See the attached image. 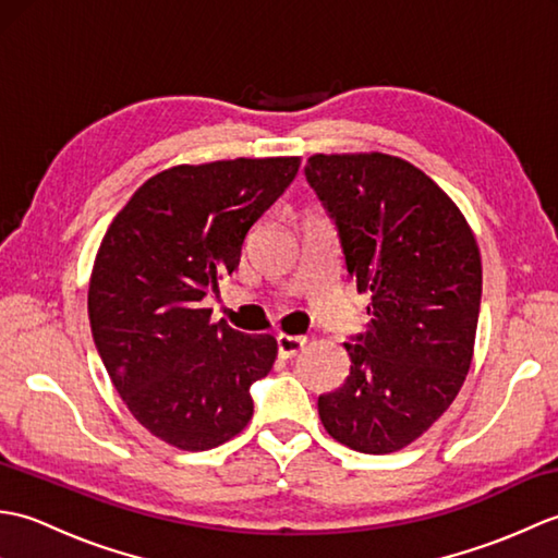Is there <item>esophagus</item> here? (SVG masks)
Listing matches in <instances>:
<instances>
[{
  "instance_id": "esophagus-1",
  "label": "esophagus",
  "mask_w": 558,
  "mask_h": 558,
  "mask_svg": "<svg viewBox=\"0 0 558 558\" xmlns=\"http://www.w3.org/2000/svg\"><path fill=\"white\" fill-rule=\"evenodd\" d=\"M304 345H306V340L304 338H298V336H286V333H280L278 336V354L282 360H292V357H298V354L304 350Z\"/></svg>"
}]
</instances>
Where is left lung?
<instances>
[{
	"mask_svg": "<svg viewBox=\"0 0 558 558\" xmlns=\"http://www.w3.org/2000/svg\"><path fill=\"white\" fill-rule=\"evenodd\" d=\"M304 174L336 220L348 276L372 294V322L345 342L350 376L318 398V417L352 450L393 453L441 417L470 372L475 232L432 177L388 153H316Z\"/></svg>",
	"mask_w": 558,
	"mask_h": 558,
	"instance_id": "1",
	"label": "left lung"
}]
</instances>
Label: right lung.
I'll use <instances>...</instances> for the list:
<instances>
[{
	"mask_svg": "<svg viewBox=\"0 0 558 558\" xmlns=\"http://www.w3.org/2000/svg\"><path fill=\"white\" fill-rule=\"evenodd\" d=\"M298 170V156L174 165L141 184L102 236L93 340L129 412L165 444L208 450L252 420L248 388L272 369L278 342L213 324L201 300L240 266L244 236Z\"/></svg>",
	"mask_w": 558,
	"mask_h": 558,
	"instance_id": "right-lung-1",
	"label": "right lung"
}]
</instances>
